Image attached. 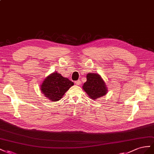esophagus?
I'll return each mask as SVG.
<instances>
[{
  "instance_id": "esophagus-1",
  "label": "esophagus",
  "mask_w": 154,
  "mask_h": 154,
  "mask_svg": "<svg viewBox=\"0 0 154 154\" xmlns=\"http://www.w3.org/2000/svg\"><path fill=\"white\" fill-rule=\"evenodd\" d=\"M75 83L77 85H80L81 83V81L80 80H77L75 82Z\"/></svg>"
}]
</instances>
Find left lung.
Segmentation results:
<instances>
[{
  "label": "left lung",
  "instance_id": "obj_1",
  "mask_svg": "<svg viewBox=\"0 0 154 154\" xmlns=\"http://www.w3.org/2000/svg\"><path fill=\"white\" fill-rule=\"evenodd\" d=\"M86 79L82 88L91 99L99 98L108 92L106 85L99 74L89 73L87 74Z\"/></svg>",
  "mask_w": 154,
  "mask_h": 154
}]
</instances>
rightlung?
<instances>
[{
    "mask_svg": "<svg viewBox=\"0 0 154 154\" xmlns=\"http://www.w3.org/2000/svg\"><path fill=\"white\" fill-rule=\"evenodd\" d=\"M73 85V82L68 78L63 77L60 73L55 72L44 80L41 90L50 100L58 101Z\"/></svg>",
    "mask_w": 154,
    "mask_h": 154,
    "instance_id": "obj_1",
    "label": "right lung"
}]
</instances>
